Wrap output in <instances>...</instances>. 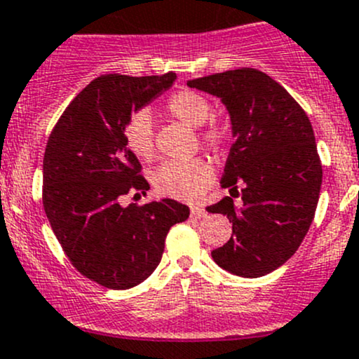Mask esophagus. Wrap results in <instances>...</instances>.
Segmentation results:
<instances>
[{"mask_svg":"<svg viewBox=\"0 0 359 359\" xmlns=\"http://www.w3.org/2000/svg\"><path fill=\"white\" fill-rule=\"evenodd\" d=\"M191 215H193L194 219H203V217H206V210L200 205H193L191 206Z\"/></svg>","mask_w":359,"mask_h":359,"instance_id":"34e87169","label":"esophagus"}]
</instances>
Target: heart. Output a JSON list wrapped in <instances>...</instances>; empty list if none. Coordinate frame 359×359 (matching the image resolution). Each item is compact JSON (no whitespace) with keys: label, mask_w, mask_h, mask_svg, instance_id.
I'll use <instances>...</instances> for the list:
<instances>
[{"label":"heart","mask_w":359,"mask_h":359,"mask_svg":"<svg viewBox=\"0 0 359 359\" xmlns=\"http://www.w3.org/2000/svg\"><path fill=\"white\" fill-rule=\"evenodd\" d=\"M166 109L177 119L193 128H200L212 114V104L205 95L191 90L173 93L166 102ZM125 144L137 158L149 161L156 154L153 133V118L147 111L132 114L123 128ZM227 128L220 123H210L201 133V140L208 149H224L227 142ZM154 187L159 194L175 200L193 201L212 184L213 168L206 159L194 158L186 161H166L154 172Z\"/></svg>","instance_id":"b5f03b06"}]
</instances>
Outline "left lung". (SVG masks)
<instances>
[{
    "label": "left lung",
    "mask_w": 359,
    "mask_h": 359,
    "mask_svg": "<svg viewBox=\"0 0 359 359\" xmlns=\"http://www.w3.org/2000/svg\"><path fill=\"white\" fill-rule=\"evenodd\" d=\"M219 97L231 118L234 144L220 186L226 196L208 212L233 222V236L212 252L222 269L259 278L283 266L309 231L323 170L313 126L295 99L266 72L241 67L187 81Z\"/></svg>",
    "instance_id": "obj_1"
}]
</instances>
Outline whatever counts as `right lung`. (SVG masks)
Masks as SVG:
<instances>
[{
	"mask_svg": "<svg viewBox=\"0 0 359 359\" xmlns=\"http://www.w3.org/2000/svg\"><path fill=\"white\" fill-rule=\"evenodd\" d=\"M175 79V72L99 76L69 104L46 144L43 206L50 226L72 266L111 290L149 278L170 227L189 217V206L170 198L121 205L128 193L149 191L123 128Z\"/></svg>",
	"mask_w": 359,
	"mask_h": 359,
	"instance_id": "right-lung-1",
	"label": "right lung"
}]
</instances>
